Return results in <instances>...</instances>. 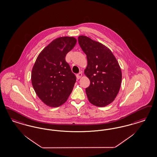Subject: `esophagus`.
Returning a JSON list of instances; mask_svg holds the SVG:
<instances>
[{
	"label": "esophagus",
	"instance_id": "1",
	"mask_svg": "<svg viewBox=\"0 0 157 157\" xmlns=\"http://www.w3.org/2000/svg\"><path fill=\"white\" fill-rule=\"evenodd\" d=\"M82 76V74L81 72H79L78 74L76 75V78L78 79H79L80 78H81Z\"/></svg>",
	"mask_w": 157,
	"mask_h": 157
}]
</instances>
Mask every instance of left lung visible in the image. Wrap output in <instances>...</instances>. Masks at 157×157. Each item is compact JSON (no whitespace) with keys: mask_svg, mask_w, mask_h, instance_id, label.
<instances>
[{"mask_svg":"<svg viewBox=\"0 0 157 157\" xmlns=\"http://www.w3.org/2000/svg\"><path fill=\"white\" fill-rule=\"evenodd\" d=\"M78 42L87 57L84 74L90 80L85 90L88 100L96 106H106L119 92L122 74L119 63L111 50L101 43L85 36H79Z\"/></svg>","mask_w":157,"mask_h":157,"instance_id":"1","label":"left lung"}]
</instances>
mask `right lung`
Masks as SVG:
<instances>
[{
	"label": "right lung",
	"mask_w": 157,
	"mask_h": 157,
	"mask_svg": "<svg viewBox=\"0 0 157 157\" xmlns=\"http://www.w3.org/2000/svg\"><path fill=\"white\" fill-rule=\"evenodd\" d=\"M76 41L74 37L56 38L40 52L33 67V87L47 106H61L73 90L76 76L65 61V56Z\"/></svg>",
	"instance_id": "obj_1"
}]
</instances>
